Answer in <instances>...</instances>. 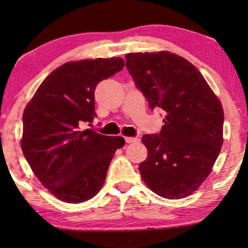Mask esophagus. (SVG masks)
Masks as SVG:
<instances>
[{
    "mask_svg": "<svg viewBox=\"0 0 248 248\" xmlns=\"http://www.w3.org/2000/svg\"><path fill=\"white\" fill-rule=\"evenodd\" d=\"M125 140H126L127 144H133V142L140 141V138H137V137H125Z\"/></svg>",
    "mask_w": 248,
    "mask_h": 248,
    "instance_id": "obj_1",
    "label": "esophagus"
}]
</instances>
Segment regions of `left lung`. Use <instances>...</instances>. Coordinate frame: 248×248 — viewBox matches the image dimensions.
<instances>
[{
    "mask_svg": "<svg viewBox=\"0 0 248 248\" xmlns=\"http://www.w3.org/2000/svg\"><path fill=\"white\" fill-rule=\"evenodd\" d=\"M126 67L149 108H161L164 125L141 138L148 157L140 164L147 186L179 199L209 175L223 142V108L202 73L171 52L129 53Z\"/></svg>",
    "mask_w": 248,
    "mask_h": 248,
    "instance_id": "8db88e82",
    "label": "left lung"
}]
</instances>
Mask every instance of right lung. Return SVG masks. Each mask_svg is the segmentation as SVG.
<instances>
[{
    "label": "right lung",
    "instance_id": "obj_1",
    "mask_svg": "<svg viewBox=\"0 0 248 248\" xmlns=\"http://www.w3.org/2000/svg\"><path fill=\"white\" fill-rule=\"evenodd\" d=\"M121 58L82 60L55 68L39 86L23 114L21 149L43 186L60 201L79 203L101 188L122 137L87 128L93 123L94 90L124 67Z\"/></svg>",
    "mask_w": 248,
    "mask_h": 248
}]
</instances>
